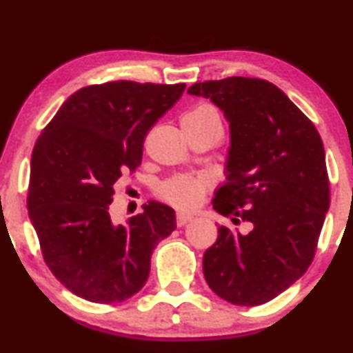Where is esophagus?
Masks as SVG:
<instances>
[{
    "instance_id": "esophagus-1",
    "label": "esophagus",
    "mask_w": 353,
    "mask_h": 353,
    "mask_svg": "<svg viewBox=\"0 0 353 353\" xmlns=\"http://www.w3.org/2000/svg\"><path fill=\"white\" fill-rule=\"evenodd\" d=\"M189 221H192V216H190V214H185V212H177V216H176V222H177V225H185L188 224Z\"/></svg>"
}]
</instances>
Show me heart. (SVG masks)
<instances>
[{"label": "heart", "instance_id": "obj_1", "mask_svg": "<svg viewBox=\"0 0 353 353\" xmlns=\"http://www.w3.org/2000/svg\"><path fill=\"white\" fill-rule=\"evenodd\" d=\"M184 117H214L219 119V114L210 106H199L188 112ZM209 189V179L204 176H177L165 181L157 189V196L164 202L181 210L196 209Z\"/></svg>", "mask_w": 353, "mask_h": 353}]
</instances>
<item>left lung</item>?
<instances>
[{"instance_id": "8db88e82", "label": "left lung", "mask_w": 353, "mask_h": 353, "mask_svg": "<svg viewBox=\"0 0 353 353\" xmlns=\"http://www.w3.org/2000/svg\"><path fill=\"white\" fill-rule=\"evenodd\" d=\"M189 94L212 101L230 129L225 184L212 205L249 232L221 225L202 270L234 305H261L301 279L314 259L330 205L322 139L275 84L257 78L196 83Z\"/></svg>"}]
</instances>
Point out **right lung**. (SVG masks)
<instances>
[{
  "label": "right lung",
  "mask_w": 353,
  "mask_h": 353,
  "mask_svg": "<svg viewBox=\"0 0 353 353\" xmlns=\"http://www.w3.org/2000/svg\"><path fill=\"white\" fill-rule=\"evenodd\" d=\"M185 84L134 81L86 86L63 103L36 141L28 210L54 277L89 302L116 303L139 292L157 242L176 229L169 205L114 224L109 204L116 182L143 161L149 129Z\"/></svg>",
  "instance_id": "add662e5"
}]
</instances>
